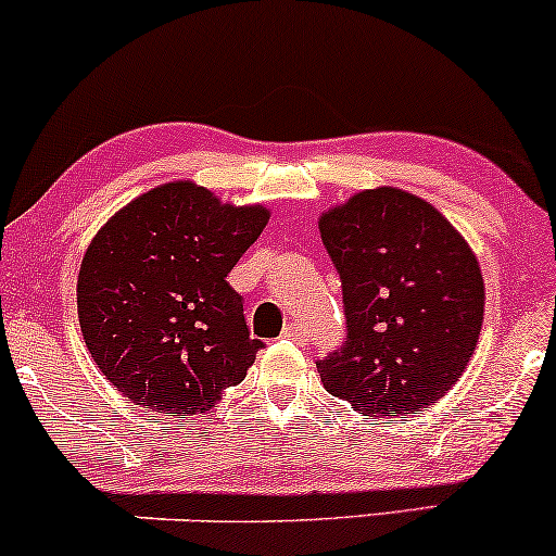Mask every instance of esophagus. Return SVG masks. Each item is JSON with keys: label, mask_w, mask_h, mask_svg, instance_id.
<instances>
[{"label": "esophagus", "mask_w": 556, "mask_h": 556, "mask_svg": "<svg viewBox=\"0 0 556 556\" xmlns=\"http://www.w3.org/2000/svg\"><path fill=\"white\" fill-rule=\"evenodd\" d=\"M282 337H285V340H292V342H303L305 340V331L300 329L295 321H290V324H285Z\"/></svg>", "instance_id": "34e87169"}]
</instances>
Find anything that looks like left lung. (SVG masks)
Wrapping results in <instances>:
<instances>
[{"instance_id":"obj_1","label":"left lung","mask_w":556,"mask_h":556,"mask_svg":"<svg viewBox=\"0 0 556 556\" xmlns=\"http://www.w3.org/2000/svg\"><path fill=\"white\" fill-rule=\"evenodd\" d=\"M342 279L348 337L316 361L324 387L363 416H405L444 397L476 353V253L424 198L374 188L318 219Z\"/></svg>"}]
</instances>
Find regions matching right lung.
<instances>
[{
    "label": "right lung",
    "instance_id": "right-lung-1",
    "mask_svg": "<svg viewBox=\"0 0 556 556\" xmlns=\"http://www.w3.org/2000/svg\"><path fill=\"white\" fill-rule=\"evenodd\" d=\"M269 208L190 180L138 195L96 232L78 274L83 340L99 371L151 413H206L264 348L227 274Z\"/></svg>",
    "mask_w": 556,
    "mask_h": 556
}]
</instances>
